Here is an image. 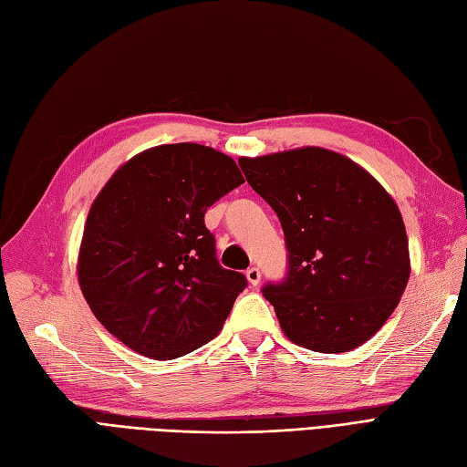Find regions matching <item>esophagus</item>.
<instances>
[{
	"instance_id": "1",
	"label": "esophagus",
	"mask_w": 467,
	"mask_h": 467,
	"mask_svg": "<svg viewBox=\"0 0 467 467\" xmlns=\"http://www.w3.org/2000/svg\"><path fill=\"white\" fill-rule=\"evenodd\" d=\"M245 276H247V281H249L251 286H257V285L261 283V271H259L257 267L247 269V271H245Z\"/></svg>"
}]
</instances>
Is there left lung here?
Instances as JSON below:
<instances>
[{"mask_svg": "<svg viewBox=\"0 0 467 467\" xmlns=\"http://www.w3.org/2000/svg\"><path fill=\"white\" fill-rule=\"evenodd\" d=\"M239 167L285 232L286 279L263 288L285 336L320 354L368 342L410 276L393 196L358 162L322 147L242 157Z\"/></svg>", "mask_w": 467, "mask_h": 467, "instance_id": "8db88e82", "label": "left lung"}]
</instances>
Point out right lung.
Segmentation results:
<instances>
[{
	"label": "right lung",
	"instance_id": "1",
	"mask_svg": "<svg viewBox=\"0 0 467 467\" xmlns=\"http://www.w3.org/2000/svg\"><path fill=\"white\" fill-rule=\"evenodd\" d=\"M239 184L235 161L198 143L145 149L111 174L77 269L88 306L121 344L174 359L218 336L247 281L218 265L204 213Z\"/></svg>",
	"mask_w": 467,
	"mask_h": 467
}]
</instances>
